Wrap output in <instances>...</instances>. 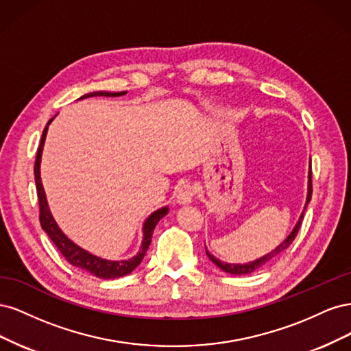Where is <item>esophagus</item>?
<instances>
[{
    "label": "esophagus",
    "mask_w": 351,
    "mask_h": 351,
    "mask_svg": "<svg viewBox=\"0 0 351 351\" xmlns=\"http://www.w3.org/2000/svg\"><path fill=\"white\" fill-rule=\"evenodd\" d=\"M195 195H196L195 187L190 183H183L177 192V202L180 205H187L192 202Z\"/></svg>",
    "instance_id": "obj_1"
}]
</instances>
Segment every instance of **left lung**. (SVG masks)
<instances>
[{"label":"left lung","instance_id":"obj_1","mask_svg":"<svg viewBox=\"0 0 351 351\" xmlns=\"http://www.w3.org/2000/svg\"><path fill=\"white\" fill-rule=\"evenodd\" d=\"M311 199H312V171H311V176H309V190H307L306 206H307V204H309V202H311ZM306 206H304V209H306ZM302 221H303V214H302L299 222H297V224H295L294 230L291 231V234H290L289 237H287L277 249L272 250V252L268 253V254H265V256H262V258H259V259H256V261H253V262L244 263V265H240V263H237V265H234V263H224V262H221L219 259H217L215 256H212V254H210L208 250H206V254H208V258H209L212 262H214L218 268H221L222 271H226V272H228V274H232V275H247V274H252V272L258 271V269H261V268H263V267H267V265H269L275 258H278L280 254H281L287 247H290V244L293 243V240H294L295 236H297V232H299V230H300ZM205 249H206V247H205Z\"/></svg>","mask_w":351,"mask_h":351}]
</instances>
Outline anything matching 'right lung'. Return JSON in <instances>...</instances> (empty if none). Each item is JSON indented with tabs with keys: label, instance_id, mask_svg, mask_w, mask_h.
Segmentation results:
<instances>
[{
	"label": "right lung",
	"instance_id": "right-lung-1",
	"mask_svg": "<svg viewBox=\"0 0 351 351\" xmlns=\"http://www.w3.org/2000/svg\"><path fill=\"white\" fill-rule=\"evenodd\" d=\"M127 92H90L83 95V98H90V97H121ZM52 121V119L48 121V124ZM48 124L42 132L40 137V143L36 152V159H35V167H34V173H35V183H36V192H38V200H39V221L42 230H44L52 243L56 244V247L60 250L62 256L66 258L69 263H71L73 267L80 268L83 271H88L95 277L104 278V280H112V278H120L124 277V275L130 274L137 265H139L145 256V253L149 249V244L152 240L154 230L156 224L162 217L168 214V208H161L155 210L154 214L146 219L145 226H143V241H142V247L141 252L136 254V256L127 259V261H105L98 256H93V254L88 253L86 250L80 249L77 244H74L71 240H69L62 231L58 228L57 222L52 218L49 208H48V202L47 196L44 192V186H42L40 182V174H39V165H40V155H42V147H44L45 142V136L48 130Z\"/></svg>",
	"mask_w": 351,
	"mask_h": 351
}]
</instances>
